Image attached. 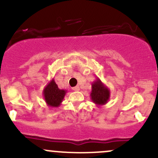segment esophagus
Listing matches in <instances>:
<instances>
[{"mask_svg":"<svg viewBox=\"0 0 158 158\" xmlns=\"http://www.w3.org/2000/svg\"><path fill=\"white\" fill-rule=\"evenodd\" d=\"M79 86H78V85H76V86H75V87H73V90H74V91H79Z\"/></svg>","mask_w":158,"mask_h":158,"instance_id":"esophagus-1","label":"esophagus"}]
</instances>
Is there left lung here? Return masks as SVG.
<instances>
[{
  "instance_id": "left-lung-1",
  "label": "left lung",
  "mask_w": 158,
  "mask_h": 158,
  "mask_svg": "<svg viewBox=\"0 0 158 158\" xmlns=\"http://www.w3.org/2000/svg\"><path fill=\"white\" fill-rule=\"evenodd\" d=\"M110 93V89L102 82L99 78H96V80L92 83L90 98L92 102L97 106L106 105L109 100Z\"/></svg>"
}]
</instances>
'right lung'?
Here are the masks:
<instances>
[{
	"label": "right lung",
	"instance_id": "obj_1",
	"mask_svg": "<svg viewBox=\"0 0 158 158\" xmlns=\"http://www.w3.org/2000/svg\"><path fill=\"white\" fill-rule=\"evenodd\" d=\"M67 90L60 89L53 79L47 83L43 91L44 100L49 107L57 108L61 105Z\"/></svg>",
	"mask_w": 158,
	"mask_h": 158
}]
</instances>
